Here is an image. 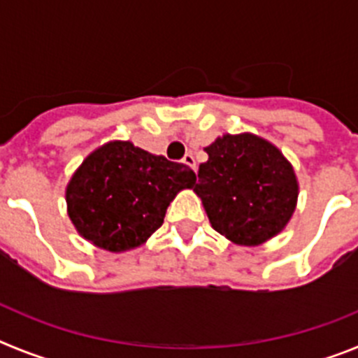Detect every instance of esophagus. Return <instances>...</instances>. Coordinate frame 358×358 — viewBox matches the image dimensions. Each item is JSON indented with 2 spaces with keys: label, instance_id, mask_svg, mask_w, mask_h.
I'll return each mask as SVG.
<instances>
[{
  "label": "esophagus",
  "instance_id": "1",
  "mask_svg": "<svg viewBox=\"0 0 358 358\" xmlns=\"http://www.w3.org/2000/svg\"><path fill=\"white\" fill-rule=\"evenodd\" d=\"M182 163H185L186 166H189V169L195 172V157H194V154H192V152H188V154L182 157Z\"/></svg>",
  "mask_w": 358,
  "mask_h": 358
}]
</instances>
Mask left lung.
I'll return each mask as SVG.
<instances>
[{"label": "left lung", "instance_id": "8db88e82", "mask_svg": "<svg viewBox=\"0 0 358 358\" xmlns=\"http://www.w3.org/2000/svg\"><path fill=\"white\" fill-rule=\"evenodd\" d=\"M194 186L210 224L229 242L255 248L285 229L299 182L283 152L265 138L222 134L206 148Z\"/></svg>", "mask_w": 358, "mask_h": 358}]
</instances>
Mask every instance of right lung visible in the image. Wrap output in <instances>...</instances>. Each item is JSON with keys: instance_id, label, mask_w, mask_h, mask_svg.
I'll return each mask as SVG.
<instances>
[{"instance_id": "right-lung-1", "label": "right lung", "mask_w": 358, "mask_h": 358, "mask_svg": "<svg viewBox=\"0 0 358 358\" xmlns=\"http://www.w3.org/2000/svg\"><path fill=\"white\" fill-rule=\"evenodd\" d=\"M197 177L131 141L94 148L66 186L68 217L94 248L125 252L140 248L163 224L176 195L194 188Z\"/></svg>"}]
</instances>
